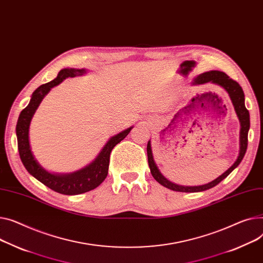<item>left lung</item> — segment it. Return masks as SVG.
I'll list each match as a JSON object with an SVG mask.
<instances>
[{"label":"left lung","mask_w":263,"mask_h":263,"mask_svg":"<svg viewBox=\"0 0 263 263\" xmlns=\"http://www.w3.org/2000/svg\"><path fill=\"white\" fill-rule=\"evenodd\" d=\"M213 83L216 85L221 86L225 92L229 94L231 101L234 106L235 112L237 114V117L240 122V150H239V155L237 157L236 162L227 169L224 173H222L220 177H218L216 180L209 182L204 185L200 186H183V185H178L176 183H173L166 179L164 177V174L160 171L159 167H157L154 159H153V154H152V149H151V142H148L147 145V154H148V164L150 167V172L152 174V177L155 179V181L159 182L161 185L164 187L171 189L173 191H180V192H200L204 191L207 189H211L218 185L221 181H223L229 174L239 166L241 161L243 160L244 155H246L247 149H248V134L250 130V113L248 109L246 108V103H244V93L242 87L240 84L231 79L229 76H227L225 73L220 72V71H209L205 72L203 74H200L197 76L192 82V84L199 85V84H204V83Z\"/></svg>","instance_id":"1"}]
</instances>
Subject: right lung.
Returning a JSON list of instances; mask_svg holds the SVG:
<instances>
[{
    "label": "right lung",
    "instance_id": "obj_1",
    "mask_svg": "<svg viewBox=\"0 0 263 263\" xmlns=\"http://www.w3.org/2000/svg\"><path fill=\"white\" fill-rule=\"evenodd\" d=\"M85 68H63L57 78L40 85L31 95L28 106L22 110L17 118L15 133L17 139V150L25 169L39 182L58 194L75 196L84 194L99 186L108 176L110 154L112 149L120 143L132 130L130 127L120 133L112 136L103 146L96 159L85 167L71 173H52L44 169L34 157L29 144V126L31 118L40 106L45 95L54 87L68 77L82 76L86 74Z\"/></svg>",
    "mask_w": 263,
    "mask_h": 263
}]
</instances>
